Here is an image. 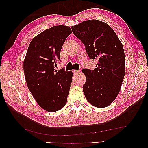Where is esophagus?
<instances>
[{
    "label": "esophagus",
    "instance_id": "obj_1",
    "mask_svg": "<svg viewBox=\"0 0 148 148\" xmlns=\"http://www.w3.org/2000/svg\"><path fill=\"white\" fill-rule=\"evenodd\" d=\"M73 74H77L79 73V71L77 70H73Z\"/></svg>",
    "mask_w": 148,
    "mask_h": 148
}]
</instances>
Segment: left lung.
Wrapping results in <instances>:
<instances>
[{
  "label": "left lung",
  "mask_w": 148,
  "mask_h": 148,
  "mask_svg": "<svg viewBox=\"0 0 148 148\" xmlns=\"http://www.w3.org/2000/svg\"><path fill=\"white\" fill-rule=\"evenodd\" d=\"M71 29L84 44L89 58L98 60L94 70L82 71L86 77L83 86L85 96L94 106H108L116 98L125 77L123 44L114 30L98 20H87Z\"/></svg>",
  "instance_id": "1"
}]
</instances>
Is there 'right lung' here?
Returning <instances> with one entry per match:
<instances>
[{"instance_id": "right-lung-1", "label": "right lung", "mask_w": 148, "mask_h": 148, "mask_svg": "<svg viewBox=\"0 0 148 148\" xmlns=\"http://www.w3.org/2000/svg\"><path fill=\"white\" fill-rule=\"evenodd\" d=\"M72 33L68 26L56 25L36 36L28 47L23 70L28 89L38 104L48 112L65 106L73 73L64 69L55 71L60 52Z\"/></svg>"}]
</instances>
